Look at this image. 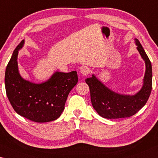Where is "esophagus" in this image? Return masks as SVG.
<instances>
[{
    "mask_svg": "<svg viewBox=\"0 0 158 158\" xmlns=\"http://www.w3.org/2000/svg\"><path fill=\"white\" fill-rule=\"evenodd\" d=\"M79 71L84 76H87L90 73V69L86 66H82L80 67Z\"/></svg>",
    "mask_w": 158,
    "mask_h": 158,
    "instance_id": "obj_1",
    "label": "esophagus"
}]
</instances>
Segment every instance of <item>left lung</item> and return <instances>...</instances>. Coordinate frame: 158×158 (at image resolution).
Listing matches in <instances>:
<instances>
[{"mask_svg":"<svg viewBox=\"0 0 158 158\" xmlns=\"http://www.w3.org/2000/svg\"><path fill=\"white\" fill-rule=\"evenodd\" d=\"M137 49L146 62L143 86L134 96L121 95L111 91L94 75L85 81L89 85L92 106L100 116L106 119H119L131 117L143 107L152 90V66L148 57L138 39Z\"/></svg>","mask_w":158,"mask_h":158,"instance_id":"1","label":"left lung"}]
</instances>
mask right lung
Listing matches in <instances>:
<instances>
[{
	"label": "right lung",
	"instance_id": "1",
	"mask_svg": "<svg viewBox=\"0 0 158 158\" xmlns=\"http://www.w3.org/2000/svg\"><path fill=\"white\" fill-rule=\"evenodd\" d=\"M24 40L16 47L5 74L6 94L17 114L35 122H51L60 116L70 91L78 82L76 71L56 72L44 83L36 84L22 78L17 67L18 51Z\"/></svg>",
	"mask_w": 158,
	"mask_h": 158
}]
</instances>
